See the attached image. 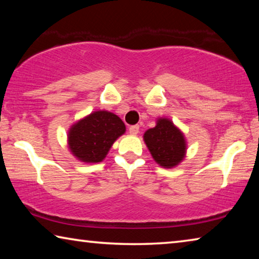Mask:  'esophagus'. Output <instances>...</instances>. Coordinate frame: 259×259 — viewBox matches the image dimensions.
Listing matches in <instances>:
<instances>
[{
  "mask_svg": "<svg viewBox=\"0 0 259 259\" xmlns=\"http://www.w3.org/2000/svg\"><path fill=\"white\" fill-rule=\"evenodd\" d=\"M129 133L131 135H137L139 133V125L136 124V125H131L129 128Z\"/></svg>",
  "mask_w": 259,
  "mask_h": 259,
  "instance_id": "obj_1",
  "label": "esophagus"
}]
</instances>
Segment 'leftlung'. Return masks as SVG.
Listing matches in <instances>:
<instances>
[{"instance_id": "obj_1", "label": "left lung", "mask_w": 259, "mask_h": 259, "mask_svg": "<svg viewBox=\"0 0 259 259\" xmlns=\"http://www.w3.org/2000/svg\"><path fill=\"white\" fill-rule=\"evenodd\" d=\"M144 140L153 159L164 168L177 165L185 156V139L170 120H157L154 128L148 129L144 135Z\"/></svg>"}]
</instances>
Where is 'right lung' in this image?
Masks as SVG:
<instances>
[{"label":"right lung","mask_w":259,"mask_h":259,"mask_svg":"<svg viewBox=\"0 0 259 259\" xmlns=\"http://www.w3.org/2000/svg\"><path fill=\"white\" fill-rule=\"evenodd\" d=\"M124 131V123L115 114L94 112L72 126L68 133V145L78 160L97 163L103 161L113 143Z\"/></svg>","instance_id":"right-lung-1"}]
</instances>
